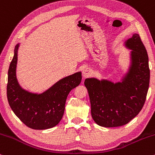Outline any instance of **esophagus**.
Here are the masks:
<instances>
[{"label":"esophagus","instance_id":"34e87169","mask_svg":"<svg viewBox=\"0 0 155 155\" xmlns=\"http://www.w3.org/2000/svg\"><path fill=\"white\" fill-rule=\"evenodd\" d=\"M91 74H92V70L90 68H85L84 70H83L82 75L84 78L88 77L89 76L91 75Z\"/></svg>","mask_w":155,"mask_h":155}]
</instances>
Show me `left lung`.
<instances>
[{
	"instance_id": "1",
	"label": "left lung",
	"mask_w": 155,
	"mask_h": 155,
	"mask_svg": "<svg viewBox=\"0 0 155 155\" xmlns=\"http://www.w3.org/2000/svg\"><path fill=\"white\" fill-rule=\"evenodd\" d=\"M132 49V66L122 82L87 79L92 119L105 127H120L127 124L141 111L148 92L150 70L147 49L139 35L134 34L126 41Z\"/></svg>"
}]
</instances>
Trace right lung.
Wrapping results in <instances>:
<instances>
[{
  "mask_svg": "<svg viewBox=\"0 0 155 155\" xmlns=\"http://www.w3.org/2000/svg\"><path fill=\"white\" fill-rule=\"evenodd\" d=\"M18 47V44L15 47L8 71L6 90L10 107L30 128L44 130L54 127L63 116L68 95L81 83V72L61 79L41 95L30 93L19 87L16 78Z\"/></svg>",
  "mask_w": 155,
  "mask_h": 155,
  "instance_id": "1",
  "label": "right lung"
}]
</instances>
